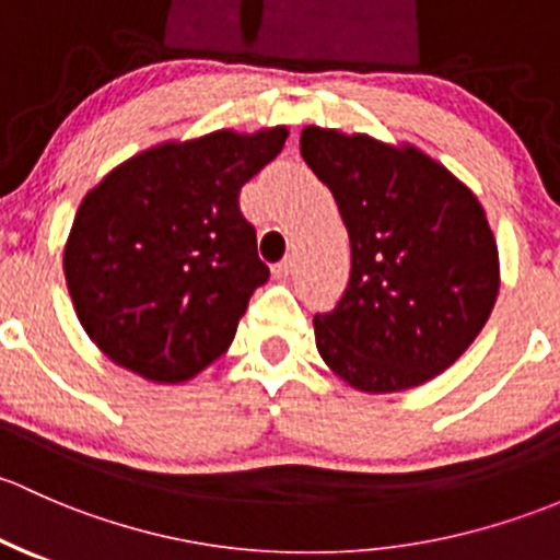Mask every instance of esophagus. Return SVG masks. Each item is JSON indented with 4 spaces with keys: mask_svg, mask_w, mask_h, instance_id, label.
Here are the masks:
<instances>
[{
    "mask_svg": "<svg viewBox=\"0 0 560 560\" xmlns=\"http://www.w3.org/2000/svg\"><path fill=\"white\" fill-rule=\"evenodd\" d=\"M293 267H296V264H293V258H291V256L282 258V261H280V264H275V269H272L275 278H288V275L293 272Z\"/></svg>",
    "mask_w": 560,
    "mask_h": 560,
    "instance_id": "obj_1",
    "label": "esophagus"
}]
</instances>
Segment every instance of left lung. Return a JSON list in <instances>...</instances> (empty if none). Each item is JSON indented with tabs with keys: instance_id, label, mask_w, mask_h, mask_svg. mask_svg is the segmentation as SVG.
<instances>
[{
	"instance_id": "8db88e82",
	"label": "left lung",
	"mask_w": 560,
	"mask_h": 560,
	"mask_svg": "<svg viewBox=\"0 0 560 560\" xmlns=\"http://www.w3.org/2000/svg\"><path fill=\"white\" fill-rule=\"evenodd\" d=\"M302 159L334 194L350 280L315 345L366 394L429 383L475 342L499 296V250L482 205L412 145L307 126Z\"/></svg>"
}]
</instances>
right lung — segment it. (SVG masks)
Wrapping results in <instances>:
<instances>
[{
	"label": "right lung",
	"mask_w": 560,
	"mask_h": 560,
	"mask_svg": "<svg viewBox=\"0 0 560 560\" xmlns=\"http://www.w3.org/2000/svg\"><path fill=\"white\" fill-rule=\"evenodd\" d=\"M288 129L212 131L135 155L85 194L65 247L74 313L96 348L153 383L221 359L269 280L240 191Z\"/></svg>",
	"instance_id": "right-lung-1"
}]
</instances>
